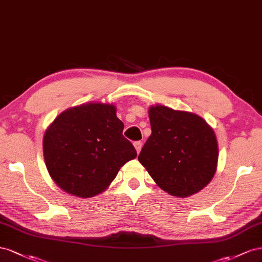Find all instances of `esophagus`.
Returning <instances> with one entry per match:
<instances>
[{
  "mask_svg": "<svg viewBox=\"0 0 262 262\" xmlns=\"http://www.w3.org/2000/svg\"><path fill=\"white\" fill-rule=\"evenodd\" d=\"M134 147L136 148L137 152L139 154L141 150V147H143V143H141V141H135V143H134Z\"/></svg>",
  "mask_w": 262,
  "mask_h": 262,
  "instance_id": "34e87169",
  "label": "esophagus"
}]
</instances>
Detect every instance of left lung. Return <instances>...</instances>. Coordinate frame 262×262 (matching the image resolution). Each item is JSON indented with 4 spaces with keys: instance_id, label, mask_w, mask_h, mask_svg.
Instances as JSON below:
<instances>
[{
    "instance_id": "obj_1",
    "label": "left lung",
    "mask_w": 262,
    "mask_h": 262,
    "mask_svg": "<svg viewBox=\"0 0 262 262\" xmlns=\"http://www.w3.org/2000/svg\"><path fill=\"white\" fill-rule=\"evenodd\" d=\"M151 135L138 156L160 189L188 198L211 182L219 161L212 127L201 116L156 104L148 110Z\"/></svg>"
}]
</instances>
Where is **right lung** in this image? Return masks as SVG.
<instances>
[{
  "mask_svg": "<svg viewBox=\"0 0 262 262\" xmlns=\"http://www.w3.org/2000/svg\"><path fill=\"white\" fill-rule=\"evenodd\" d=\"M123 129L114 104L89 102L63 111L48 126L42 140L52 180L82 199L105 191L119 169L137 157Z\"/></svg>",
  "mask_w": 262,
  "mask_h": 262,
  "instance_id": "right-lung-1",
  "label": "right lung"
}]
</instances>
